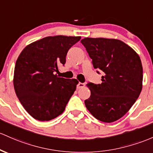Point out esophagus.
Masks as SVG:
<instances>
[{"instance_id": "34e87169", "label": "esophagus", "mask_w": 153, "mask_h": 153, "mask_svg": "<svg viewBox=\"0 0 153 153\" xmlns=\"http://www.w3.org/2000/svg\"><path fill=\"white\" fill-rule=\"evenodd\" d=\"M85 86V83H78V85H77V88L79 89V88H83V87Z\"/></svg>"}]
</instances>
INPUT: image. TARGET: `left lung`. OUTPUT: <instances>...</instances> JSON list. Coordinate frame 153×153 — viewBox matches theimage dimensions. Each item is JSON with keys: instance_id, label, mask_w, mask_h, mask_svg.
<instances>
[{"instance_id": "1", "label": "left lung", "mask_w": 153, "mask_h": 153, "mask_svg": "<svg viewBox=\"0 0 153 153\" xmlns=\"http://www.w3.org/2000/svg\"><path fill=\"white\" fill-rule=\"evenodd\" d=\"M81 43L94 68L105 74L101 84L87 85L91 96L85 100V107L100 121H116L130 110L142 91L140 57L131 47L117 39L85 38Z\"/></svg>"}]
</instances>
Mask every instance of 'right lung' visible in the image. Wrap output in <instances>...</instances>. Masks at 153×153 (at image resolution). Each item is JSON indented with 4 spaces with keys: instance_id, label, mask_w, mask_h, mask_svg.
Returning <instances> with one entry per match:
<instances>
[{
    "instance_id": "obj_1",
    "label": "right lung",
    "mask_w": 153,
    "mask_h": 153,
    "mask_svg": "<svg viewBox=\"0 0 153 153\" xmlns=\"http://www.w3.org/2000/svg\"><path fill=\"white\" fill-rule=\"evenodd\" d=\"M80 36H56L27 45L16 62L14 87L22 105L33 118L48 121L61 115L78 81L57 76L68 50Z\"/></svg>"
}]
</instances>
